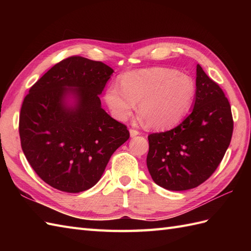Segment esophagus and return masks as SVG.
Wrapping results in <instances>:
<instances>
[{
  "instance_id": "obj_1",
  "label": "esophagus",
  "mask_w": 251,
  "mask_h": 251,
  "mask_svg": "<svg viewBox=\"0 0 251 251\" xmlns=\"http://www.w3.org/2000/svg\"><path fill=\"white\" fill-rule=\"evenodd\" d=\"M129 132H130V137H136L138 135H140V131L137 130V129H134V128L129 129Z\"/></svg>"
}]
</instances>
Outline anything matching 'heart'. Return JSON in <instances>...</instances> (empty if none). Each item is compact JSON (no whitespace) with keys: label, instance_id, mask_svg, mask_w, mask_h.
Segmentation results:
<instances>
[{"label":"heart","instance_id":"obj_1","mask_svg":"<svg viewBox=\"0 0 251 251\" xmlns=\"http://www.w3.org/2000/svg\"><path fill=\"white\" fill-rule=\"evenodd\" d=\"M104 93L112 115L126 121L139 102V113L146 125L164 129L188 113L195 97V84L189 75L169 68L154 67L127 72Z\"/></svg>","mask_w":251,"mask_h":251}]
</instances>
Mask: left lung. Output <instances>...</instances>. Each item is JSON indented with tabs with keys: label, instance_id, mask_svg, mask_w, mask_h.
Wrapping results in <instances>:
<instances>
[{
	"label": "left lung",
	"instance_id": "8db88e82",
	"mask_svg": "<svg viewBox=\"0 0 251 251\" xmlns=\"http://www.w3.org/2000/svg\"><path fill=\"white\" fill-rule=\"evenodd\" d=\"M233 134L231 105L223 90L196 67V95L191 114L175 128L148 136L147 166L164 189L196 188L219 166Z\"/></svg>",
	"mask_w": 251,
	"mask_h": 251
}]
</instances>
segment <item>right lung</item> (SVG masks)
Masks as SVG:
<instances>
[{
    "label": "right lung",
    "instance_id": "right-lung-1",
    "mask_svg": "<svg viewBox=\"0 0 251 251\" xmlns=\"http://www.w3.org/2000/svg\"><path fill=\"white\" fill-rule=\"evenodd\" d=\"M113 69L101 61L72 56L58 62L29 90L19 116L26 161L52 188L79 193L100 180L110 157L128 140L126 125L101 108ZM68 94L75 106L65 102Z\"/></svg>",
    "mask_w": 251,
    "mask_h": 251
}]
</instances>
